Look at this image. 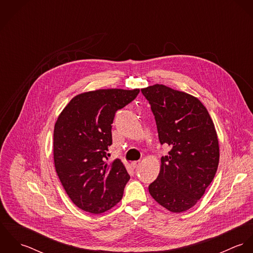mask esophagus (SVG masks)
Returning a JSON list of instances; mask_svg holds the SVG:
<instances>
[{"label": "esophagus", "mask_w": 253, "mask_h": 253, "mask_svg": "<svg viewBox=\"0 0 253 253\" xmlns=\"http://www.w3.org/2000/svg\"><path fill=\"white\" fill-rule=\"evenodd\" d=\"M140 162H132L131 164H130V167L132 168V169H136V168H138L139 166H140Z\"/></svg>", "instance_id": "esophagus-1"}]
</instances>
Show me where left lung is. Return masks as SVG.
Wrapping results in <instances>:
<instances>
[{
	"label": "left lung",
	"mask_w": 253,
	"mask_h": 253,
	"mask_svg": "<svg viewBox=\"0 0 253 253\" xmlns=\"http://www.w3.org/2000/svg\"><path fill=\"white\" fill-rule=\"evenodd\" d=\"M156 119L159 139L170 147L162 157L152 198L170 212L193 208L213 180L219 164L216 129L209 111L195 96L164 84L141 88Z\"/></svg>",
	"instance_id": "left-lung-1"
}]
</instances>
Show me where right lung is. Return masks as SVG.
<instances>
[{"label": "right lung", "mask_w": 253, "mask_h": 253, "mask_svg": "<svg viewBox=\"0 0 253 253\" xmlns=\"http://www.w3.org/2000/svg\"><path fill=\"white\" fill-rule=\"evenodd\" d=\"M139 88H102L73 97L59 114L53 131L56 173L73 203L98 214L123 198L129 175L120 159L111 164L112 124L115 113L131 102Z\"/></svg>", "instance_id": "1"}]
</instances>
